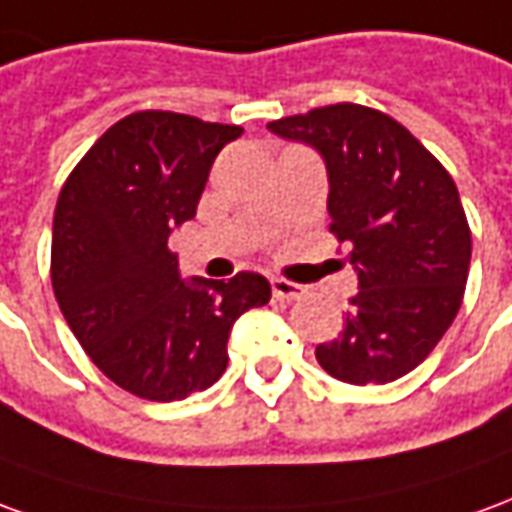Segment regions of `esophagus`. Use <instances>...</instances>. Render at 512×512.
I'll use <instances>...</instances> for the list:
<instances>
[{"instance_id":"1","label":"esophagus","mask_w":512,"mask_h":512,"mask_svg":"<svg viewBox=\"0 0 512 512\" xmlns=\"http://www.w3.org/2000/svg\"><path fill=\"white\" fill-rule=\"evenodd\" d=\"M306 292V286L295 284V281H286V278H273V295L278 300H300Z\"/></svg>"}]
</instances>
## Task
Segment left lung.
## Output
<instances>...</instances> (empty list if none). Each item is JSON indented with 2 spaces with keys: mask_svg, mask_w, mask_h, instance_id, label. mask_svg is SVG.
I'll use <instances>...</instances> for the list:
<instances>
[{
  "mask_svg": "<svg viewBox=\"0 0 512 512\" xmlns=\"http://www.w3.org/2000/svg\"><path fill=\"white\" fill-rule=\"evenodd\" d=\"M267 129L322 154L331 234L350 245L358 273L342 333L317 347V361L353 386L408 375L463 303L471 231L455 181L402 123L364 104L317 107Z\"/></svg>",
  "mask_w": 512,
  "mask_h": 512,
  "instance_id": "1",
  "label": "left lung"
}]
</instances>
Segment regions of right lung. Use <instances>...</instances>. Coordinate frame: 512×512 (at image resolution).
<instances>
[{
	"mask_svg": "<svg viewBox=\"0 0 512 512\" xmlns=\"http://www.w3.org/2000/svg\"><path fill=\"white\" fill-rule=\"evenodd\" d=\"M242 129L143 110L112 123L65 179L52 228V286L90 361L134 397L173 402L228 366L239 314L264 306L259 273L184 281L170 231L195 217L220 148Z\"/></svg>",
	"mask_w": 512,
	"mask_h": 512,
	"instance_id": "add662e5",
	"label": "right lung"
}]
</instances>
